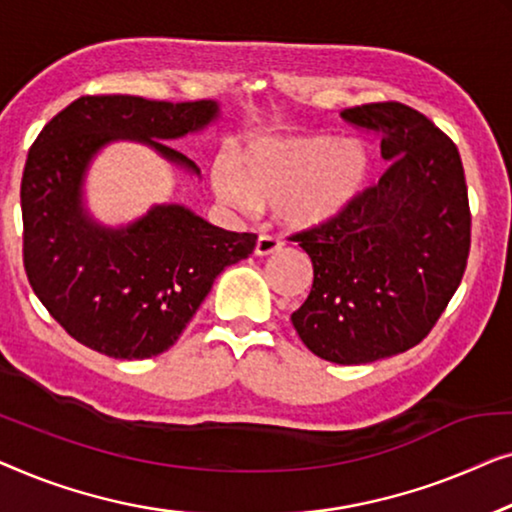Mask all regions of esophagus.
Listing matches in <instances>:
<instances>
[{
  "mask_svg": "<svg viewBox=\"0 0 512 512\" xmlns=\"http://www.w3.org/2000/svg\"><path fill=\"white\" fill-rule=\"evenodd\" d=\"M280 248H283V241L276 239V236L262 232V234L257 236L255 255H257V257H269V255L280 253Z\"/></svg>",
  "mask_w": 512,
  "mask_h": 512,
  "instance_id": "esophagus-1",
  "label": "esophagus"
}]
</instances>
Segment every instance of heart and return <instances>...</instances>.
Returning a JSON list of instances; mask_svg holds the SVG:
<instances>
[{
    "label": "heart",
    "mask_w": 512,
    "mask_h": 512,
    "mask_svg": "<svg viewBox=\"0 0 512 512\" xmlns=\"http://www.w3.org/2000/svg\"><path fill=\"white\" fill-rule=\"evenodd\" d=\"M371 174V157L359 143L325 134L257 136L234 155L215 160L218 197L241 211L278 206L287 225L306 229L341 215Z\"/></svg>",
    "instance_id": "1"
}]
</instances>
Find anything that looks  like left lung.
Masks as SVG:
<instances>
[{"label":"left lung","mask_w":512,"mask_h":512,"mask_svg":"<svg viewBox=\"0 0 512 512\" xmlns=\"http://www.w3.org/2000/svg\"><path fill=\"white\" fill-rule=\"evenodd\" d=\"M380 134L390 167L341 215L294 234L313 287L292 325L334 364H369L422 341L457 292L471 250L462 157L427 115L399 102L345 109Z\"/></svg>","instance_id":"left-lung-1"}]
</instances>
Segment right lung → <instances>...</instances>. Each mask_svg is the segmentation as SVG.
Masks as SVG:
<instances>
[{
	"label": "right lung",
	"mask_w": 512,
	"mask_h": 512,
	"mask_svg": "<svg viewBox=\"0 0 512 512\" xmlns=\"http://www.w3.org/2000/svg\"><path fill=\"white\" fill-rule=\"evenodd\" d=\"M218 111L211 99L88 95L57 113L32 143L20 183L25 273L57 325L90 350L115 359L169 350L213 280L253 255L255 234L227 232L185 206H153L132 225L109 229L81 201L90 160L115 139L148 143L199 174L164 141L197 132Z\"/></svg>",
	"instance_id": "obj_1"
}]
</instances>
